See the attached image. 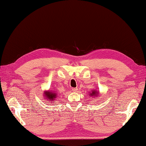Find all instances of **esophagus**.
<instances>
[{
    "label": "esophagus",
    "instance_id": "obj_1",
    "mask_svg": "<svg viewBox=\"0 0 146 146\" xmlns=\"http://www.w3.org/2000/svg\"><path fill=\"white\" fill-rule=\"evenodd\" d=\"M77 90H78V88H72V91L73 92H77Z\"/></svg>",
    "mask_w": 146,
    "mask_h": 146
}]
</instances>
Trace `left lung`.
I'll use <instances>...</instances> for the list:
<instances>
[{
    "mask_svg": "<svg viewBox=\"0 0 146 146\" xmlns=\"http://www.w3.org/2000/svg\"><path fill=\"white\" fill-rule=\"evenodd\" d=\"M96 93H97V92H93L92 93V94H91V95L92 96H93V95H95V96H96V95H96V94H96Z\"/></svg>",
    "mask_w": 146,
    "mask_h": 146,
    "instance_id": "obj_1",
    "label": "left lung"
}]
</instances>
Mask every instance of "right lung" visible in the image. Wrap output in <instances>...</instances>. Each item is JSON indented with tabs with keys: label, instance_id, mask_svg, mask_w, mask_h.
I'll return each mask as SVG.
<instances>
[{
	"label": "right lung",
	"instance_id": "add662e5",
	"mask_svg": "<svg viewBox=\"0 0 146 146\" xmlns=\"http://www.w3.org/2000/svg\"><path fill=\"white\" fill-rule=\"evenodd\" d=\"M45 96L46 98H47V100H52L53 101V99L56 98V96H57V93L55 92H46L45 94Z\"/></svg>",
	"mask_w": 146,
	"mask_h": 146
}]
</instances>
